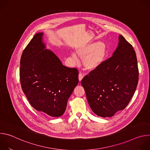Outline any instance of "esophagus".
Masks as SVG:
<instances>
[{
  "mask_svg": "<svg viewBox=\"0 0 150 150\" xmlns=\"http://www.w3.org/2000/svg\"><path fill=\"white\" fill-rule=\"evenodd\" d=\"M83 77V74H82V73H79V76H78V78H79V81L80 82H81V80L82 79Z\"/></svg>",
  "mask_w": 150,
  "mask_h": 150,
  "instance_id": "esophagus-1",
  "label": "esophagus"
}]
</instances>
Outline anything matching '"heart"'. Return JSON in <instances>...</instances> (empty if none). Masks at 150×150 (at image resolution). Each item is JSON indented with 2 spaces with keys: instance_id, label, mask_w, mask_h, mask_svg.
Masks as SVG:
<instances>
[{
  "instance_id": "heart-1",
  "label": "heart",
  "mask_w": 150,
  "mask_h": 150,
  "mask_svg": "<svg viewBox=\"0 0 150 150\" xmlns=\"http://www.w3.org/2000/svg\"><path fill=\"white\" fill-rule=\"evenodd\" d=\"M107 53V48L103 42H96L82 45L76 48L78 56L83 60V65L90 71L98 68L104 61ZM72 56L76 58V55Z\"/></svg>"
}]
</instances>
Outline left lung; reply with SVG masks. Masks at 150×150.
<instances>
[{"mask_svg": "<svg viewBox=\"0 0 150 150\" xmlns=\"http://www.w3.org/2000/svg\"><path fill=\"white\" fill-rule=\"evenodd\" d=\"M138 75L135 52L119 35L112 56L81 81L93 112L97 116L109 117L123 110L135 93Z\"/></svg>", "mask_w": 150, "mask_h": 150, "instance_id": "8db88e82", "label": "left lung"}]
</instances>
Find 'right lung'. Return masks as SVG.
<instances>
[{"instance_id": "add662e5", "label": "right lung", "mask_w": 150, "mask_h": 150, "mask_svg": "<svg viewBox=\"0 0 150 150\" xmlns=\"http://www.w3.org/2000/svg\"><path fill=\"white\" fill-rule=\"evenodd\" d=\"M43 33H37L24 49L20 60L21 87L33 108L51 117L65 113L68 100L78 83V71L62 65L46 49Z\"/></svg>"}]
</instances>
